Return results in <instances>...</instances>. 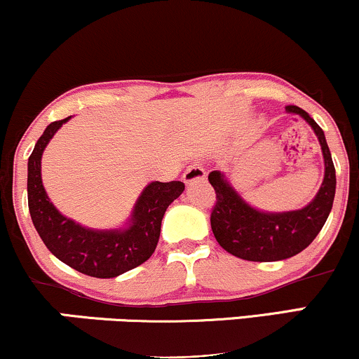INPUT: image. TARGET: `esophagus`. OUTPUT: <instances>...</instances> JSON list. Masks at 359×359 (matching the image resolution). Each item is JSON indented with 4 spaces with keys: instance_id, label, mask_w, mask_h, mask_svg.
I'll return each mask as SVG.
<instances>
[{
    "instance_id": "34e87169",
    "label": "esophagus",
    "mask_w": 359,
    "mask_h": 359,
    "mask_svg": "<svg viewBox=\"0 0 359 359\" xmlns=\"http://www.w3.org/2000/svg\"><path fill=\"white\" fill-rule=\"evenodd\" d=\"M182 179H184L185 184L201 182V180L205 179V168L201 165L199 162H194L192 165H189L187 168H185Z\"/></svg>"
}]
</instances>
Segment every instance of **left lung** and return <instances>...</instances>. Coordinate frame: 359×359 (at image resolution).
I'll return each instance as SVG.
<instances>
[{
  "mask_svg": "<svg viewBox=\"0 0 359 359\" xmlns=\"http://www.w3.org/2000/svg\"><path fill=\"white\" fill-rule=\"evenodd\" d=\"M285 111L306 119L323 148L324 180L312 203L299 211L263 212L246 204L219 170L209 174L216 192L211 212L214 238L228 253L248 262H278L306 250L323 229L334 203L336 168L323 128L299 106H287Z\"/></svg>",
  "mask_w": 359,
  "mask_h": 359,
  "instance_id": "8db88e82",
  "label": "left lung"
}]
</instances>
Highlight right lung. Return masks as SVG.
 Segmentation results:
<instances>
[{
	"label": "right lung",
	"instance_id": "obj_1",
	"mask_svg": "<svg viewBox=\"0 0 359 359\" xmlns=\"http://www.w3.org/2000/svg\"><path fill=\"white\" fill-rule=\"evenodd\" d=\"M71 116L53 121L28 158V209L32 221L52 255L71 269L96 278H113L137 269L151 257L160 238L163 214L185 185L179 180L151 182L143 189L123 229H89L62 216L42 184V154L57 130Z\"/></svg>",
	"mask_w": 359,
	"mask_h": 359
}]
</instances>
